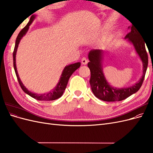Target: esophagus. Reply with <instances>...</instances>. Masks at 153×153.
Segmentation results:
<instances>
[{"instance_id": "34e87169", "label": "esophagus", "mask_w": 153, "mask_h": 153, "mask_svg": "<svg viewBox=\"0 0 153 153\" xmlns=\"http://www.w3.org/2000/svg\"><path fill=\"white\" fill-rule=\"evenodd\" d=\"M87 58L86 57H84L83 58H82V59H81V62H82V64H84V65H85V64L87 63Z\"/></svg>"}]
</instances>
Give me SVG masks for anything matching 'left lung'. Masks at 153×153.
<instances>
[{
    "mask_svg": "<svg viewBox=\"0 0 153 153\" xmlns=\"http://www.w3.org/2000/svg\"><path fill=\"white\" fill-rule=\"evenodd\" d=\"M130 32L125 36L131 42L143 62V75L135 85L128 88L117 89L110 86L106 82L103 73L101 59L104 52L101 50H92L89 53L90 62L87 64L91 71L89 83L92 92L97 98L105 101H119L135 93L141 87L148 65V55L145 47V41L136 27H129Z\"/></svg>",
    "mask_w": 153,
    "mask_h": 153,
    "instance_id": "obj_1",
    "label": "left lung"
}]
</instances>
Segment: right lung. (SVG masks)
Wrapping results in <instances>:
<instances>
[{
    "instance_id": "right-lung-1",
    "label": "right lung",
    "mask_w": 153,
    "mask_h": 153,
    "mask_svg": "<svg viewBox=\"0 0 153 153\" xmlns=\"http://www.w3.org/2000/svg\"><path fill=\"white\" fill-rule=\"evenodd\" d=\"M34 18H35L34 15H32L30 17V20H29L28 24H27V25L24 27V29H22V30L19 32V34H18V35L17 36L16 39V42H15V48H14V51H13V66H14V69H15V71L16 73L18 83H19V84L22 89V90L24 91L26 94H27L30 96L32 97L33 98H34L36 100H41V101L55 100H57V99L59 98L60 97H61L64 90L66 89V87L67 86L69 78H70L72 74L80 66V62H76V63L72 64H70V65L66 66L65 68L64 69L63 72H62L61 76V78H60V81L58 83L57 85L53 91H50V92H48V93L44 94H34V93H33V92H31L27 90L25 87V86L23 85V84L20 79L19 76H18V72L16 70L15 57H16V50L18 48V44H19V43H20V41L22 39V37L27 33V30H28V29L29 28V26L31 24L32 21H33V20L34 19Z\"/></svg>"
}]
</instances>
